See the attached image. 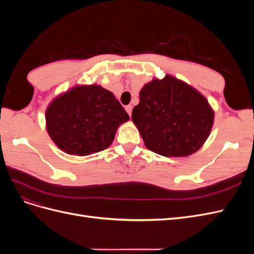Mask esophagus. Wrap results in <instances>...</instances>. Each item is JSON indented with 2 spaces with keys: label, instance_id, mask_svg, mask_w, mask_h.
I'll use <instances>...</instances> for the list:
<instances>
[{
  "label": "esophagus",
  "instance_id": "1",
  "mask_svg": "<svg viewBox=\"0 0 254 254\" xmlns=\"http://www.w3.org/2000/svg\"><path fill=\"white\" fill-rule=\"evenodd\" d=\"M125 110H126V112L129 114V117H130V115H131V112H132V106H131V105L126 106Z\"/></svg>",
  "mask_w": 254,
  "mask_h": 254
}]
</instances>
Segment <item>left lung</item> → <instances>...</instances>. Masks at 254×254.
<instances>
[{
    "label": "left lung",
    "mask_w": 254,
    "mask_h": 254,
    "mask_svg": "<svg viewBox=\"0 0 254 254\" xmlns=\"http://www.w3.org/2000/svg\"><path fill=\"white\" fill-rule=\"evenodd\" d=\"M131 119L149 150L164 157H187L209 137L214 111L197 90L166 75L143 87Z\"/></svg>",
    "instance_id": "8db88e82"
}]
</instances>
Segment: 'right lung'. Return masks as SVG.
<instances>
[{
  "label": "right lung",
  "mask_w": 254,
  "mask_h": 254,
  "mask_svg": "<svg viewBox=\"0 0 254 254\" xmlns=\"http://www.w3.org/2000/svg\"><path fill=\"white\" fill-rule=\"evenodd\" d=\"M47 130L60 149L89 156L109 147L129 115L110 91L79 86L56 97L45 112Z\"/></svg>",
  "instance_id": "add662e5"
}]
</instances>
